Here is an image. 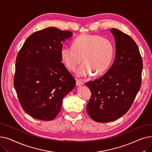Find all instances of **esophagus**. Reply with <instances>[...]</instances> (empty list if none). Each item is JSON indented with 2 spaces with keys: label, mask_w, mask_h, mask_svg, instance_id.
I'll return each mask as SVG.
<instances>
[{
  "label": "esophagus",
  "mask_w": 152,
  "mask_h": 152,
  "mask_svg": "<svg viewBox=\"0 0 152 152\" xmlns=\"http://www.w3.org/2000/svg\"><path fill=\"white\" fill-rule=\"evenodd\" d=\"M84 84V83L81 80H79V79H76V86H82Z\"/></svg>",
  "instance_id": "34e87169"
}]
</instances>
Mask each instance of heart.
I'll return each mask as SVG.
<instances>
[{"mask_svg":"<svg viewBox=\"0 0 152 152\" xmlns=\"http://www.w3.org/2000/svg\"><path fill=\"white\" fill-rule=\"evenodd\" d=\"M63 63L69 70L73 71L82 60V65L76 70L79 77L92 75H100L108 68L114 54L113 43L99 35L84 34L76 37L72 47L63 46L60 52Z\"/></svg>","mask_w":152,"mask_h":152,"instance_id":"1","label":"heart"}]
</instances>
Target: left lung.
<instances>
[{
  "label": "left lung",
  "instance_id": "8db88e82",
  "mask_svg": "<svg viewBox=\"0 0 152 152\" xmlns=\"http://www.w3.org/2000/svg\"><path fill=\"white\" fill-rule=\"evenodd\" d=\"M110 31L115 42L113 63L104 75L86 83L92 94L87 113L99 123L113 121L126 113L141 86L143 63L136 43L118 29Z\"/></svg>",
  "mask_w": 152,
  "mask_h": 152
}]
</instances>
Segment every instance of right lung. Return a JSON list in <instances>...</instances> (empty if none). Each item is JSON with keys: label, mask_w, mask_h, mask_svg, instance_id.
I'll return each mask as SVG.
<instances>
[{"label": "right lung", "mask_w": 152, "mask_h": 152, "mask_svg": "<svg viewBox=\"0 0 152 152\" xmlns=\"http://www.w3.org/2000/svg\"><path fill=\"white\" fill-rule=\"evenodd\" d=\"M72 36L71 31L55 27L38 31L28 37L17 55L14 87L22 108L35 119H53L63 98L75 88V79L60 54Z\"/></svg>", "instance_id": "right-lung-1"}]
</instances>
